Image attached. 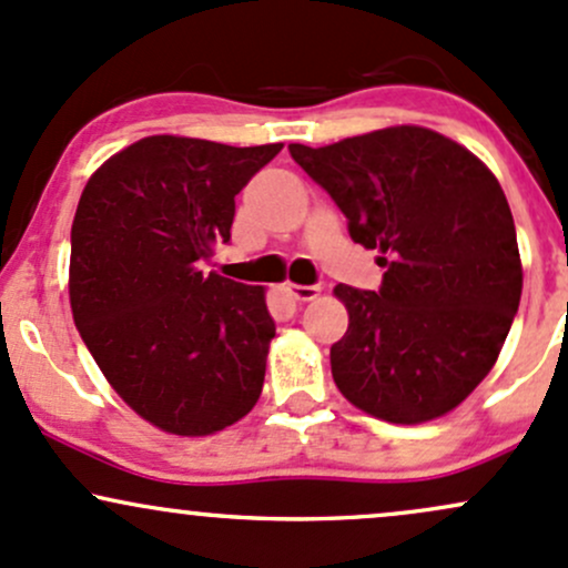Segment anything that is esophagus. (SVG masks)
<instances>
[{
    "instance_id": "1",
    "label": "esophagus",
    "mask_w": 568,
    "mask_h": 568,
    "mask_svg": "<svg viewBox=\"0 0 568 568\" xmlns=\"http://www.w3.org/2000/svg\"><path fill=\"white\" fill-rule=\"evenodd\" d=\"M285 291H288L296 302H313V298H317V294H321L317 285H294V283L285 285Z\"/></svg>"
}]
</instances>
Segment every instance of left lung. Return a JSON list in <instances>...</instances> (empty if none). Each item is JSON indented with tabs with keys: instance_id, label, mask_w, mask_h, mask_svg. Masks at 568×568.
I'll return each mask as SVG.
<instances>
[{
	"instance_id": "8db88e82",
	"label": "left lung",
	"mask_w": 568,
	"mask_h": 568,
	"mask_svg": "<svg viewBox=\"0 0 568 568\" xmlns=\"http://www.w3.org/2000/svg\"><path fill=\"white\" fill-rule=\"evenodd\" d=\"M288 151L353 242L383 253L379 291L334 288L351 315L332 345L336 388L388 423L450 413L494 369L520 304L515 221L494 172L423 126Z\"/></svg>"
}]
</instances>
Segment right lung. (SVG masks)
<instances>
[{
  "label": "right lung",
  "instance_id": "1",
  "mask_svg": "<svg viewBox=\"0 0 568 568\" xmlns=\"http://www.w3.org/2000/svg\"><path fill=\"white\" fill-rule=\"evenodd\" d=\"M280 151L155 134L85 183L74 326L115 394L161 432H223L258 402L274 336L264 288L204 274L202 261L232 240L234 196Z\"/></svg>",
  "mask_w": 568,
  "mask_h": 568
}]
</instances>
